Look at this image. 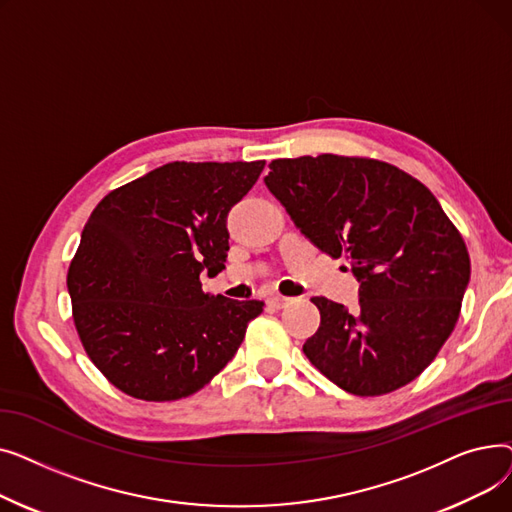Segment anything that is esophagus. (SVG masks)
<instances>
[{"mask_svg":"<svg viewBox=\"0 0 512 512\" xmlns=\"http://www.w3.org/2000/svg\"><path fill=\"white\" fill-rule=\"evenodd\" d=\"M288 301H290V299L280 297V294H272V297H267V299H265V303L270 305V307H274V309H282Z\"/></svg>","mask_w":512,"mask_h":512,"instance_id":"34e87169","label":"esophagus"}]
</instances>
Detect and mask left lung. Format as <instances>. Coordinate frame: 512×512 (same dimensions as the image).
I'll return each instance as SVG.
<instances>
[{
	"mask_svg": "<svg viewBox=\"0 0 512 512\" xmlns=\"http://www.w3.org/2000/svg\"><path fill=\"white\" fill-rule=\"evenodd\" d=\"M263 182L361 282L357 311L311 299L321 321L303 344L307 359L355 396L413 382L452 334L471 276L465 240L432 191L386 161L332 153L274 159Z\"/></svg>",
	"mask_w": 512,
	"mask_h": 512,
	"instance_id": "1",
	"label": "left lung"
}]
</instances>
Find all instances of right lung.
I'll return each mask as SVG.
<instances>
[{"label": "right lung", "instance_id": "add662e5", "mask_svg": "<svg viewBox=\"0 0 512 512\" xmlns=\"http://www.w3.org/2000/svg\"><path fill=\"white\" fill-rule=\"evenodd\" d=\"M265 161H172L107 193L68 270L85 353L124 394L166 402L218 375L261 301L209 297L228 257L226 215Z\"/></svg>", "mask_w": 512, "mask_h": 512}]
</instances>
